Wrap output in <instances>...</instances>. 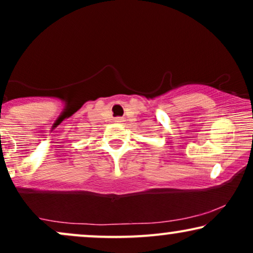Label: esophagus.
Masks as SVG:
<instances>
[{
	"mask_svg": "<svg viewBox=\"0 0 253 253\" xmlns=\"http://www.w3.org/2000/svg\"><path fill=\"white\" fill-rule=\"evenodd\" d=\"M115 123H118V124L123 123V118H115Z\"/></svg>",
	"mask_w": 253,
	"mask_h": 253,
	"instance_id": "esophagus-1",
	"label": "esophagus"
}]
</instances>
